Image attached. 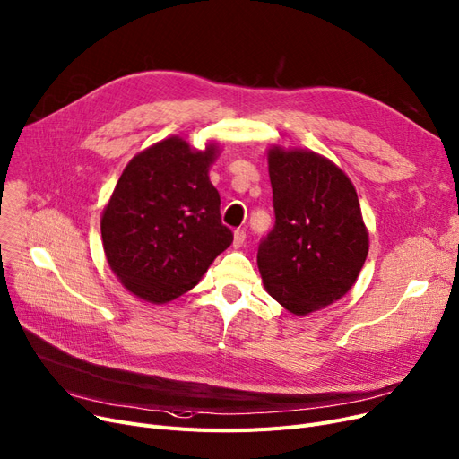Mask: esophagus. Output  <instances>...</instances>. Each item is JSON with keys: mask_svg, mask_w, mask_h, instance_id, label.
<instances>
[{"mask_svg": "<svg viewBox=\"0 0 459 459\" xmlns=\"http://www.w3.org/2000/svg\"><path fill=\"white\" fill-rule=\"evenodd\" d=\"M246 244V230L236 229L234 230V247H242Z\"/></svg>", "mask_w": 459, "mask_h": 459, "instance_id": "1", "label": "esophagus"}]
</instances>
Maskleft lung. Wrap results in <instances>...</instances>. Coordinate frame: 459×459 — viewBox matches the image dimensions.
<instances>
[{"instance_id":"1","label":"left lung","mask_w":459,"mask_h":459,"mask_svg":"<svg viewBox=\"0 0 459 459\" xmlns=\"http://www.w3.org/2000/svg\"><path fill=\"white\" fill-rule=\"evenodd\" d=\"M273 229L258 244L266 290L294 315L349 292L368 256V230L349 178L313 152H268Z\"/></svg>"}]
</instances>
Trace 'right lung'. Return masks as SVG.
Listing matches in <instances>:
<instances>
[{
	"mask_svg": "<svg viewBox=\"0 0 459 459\" xmlns=\"http://www.w3.org/2000/svg\"><path fill=\"white\" fill-rule=\"evenodd\" d=\"M215 148L193 152L182 138L157 143L119 176L103 212L107 261L133 294L165 304L191 290L234 240L208 178Z\"/></svg>",
	"mask_w": 459,
	"mask_h": 459,
	"instance_id": "right-lung-1",
	"label": "right lung"
}]
</instances>
